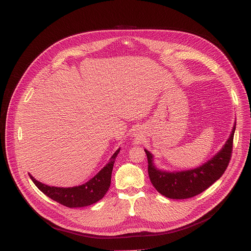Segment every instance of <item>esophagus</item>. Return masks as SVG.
<instances>
[{"label": "esophagus", "mask_w": 251, "mask_h": 251, "mask_svg": "<svg viewBox=\"0 0 251 251\" xmlns=\"http://www.w3.org/2000/svg\"><path fill=\"white\" fill-rule=\"evenodd\" d=\"M134 135H135L134 137H138V135H137V134H134Z\"/></svg>", "instance_id": "esophagus-1"}]
</instances>
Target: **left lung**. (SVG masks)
<instances>
[{
	"instance_id": "left-lung-1",
	"label": "left lung",
	"mask_w": 251,
	"mask_h": 251,
	"mask_svg": "<svg viewBox=\"0 0 251 251\" xmlns=\"http://www.w3.org/2000/svg\"><path fill=\"white\" fill-rule=\"evenodd\" d=\"M236 121L230 135L222 149L209 160L195 169L169 172L158 169L153 162V155L147 149L148 173L153 187L161 195L171 199H186L205 191L226 172L232 151V141Z\"/></svg>"
}]
</instances>
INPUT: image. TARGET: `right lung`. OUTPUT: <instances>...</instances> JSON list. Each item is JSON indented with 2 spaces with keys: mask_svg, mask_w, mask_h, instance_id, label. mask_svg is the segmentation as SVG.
Wrapping results in <instances>:
<instances>
[{
  "mask_svg": "<svg viewBox=\"0 0 251 251\" xmlns=\"http://www.w3.org/2000/svg\"><path fill=\"white\" fill-rule=\"evenodd\" d=\"M120 148L111 155L109 162L105 164L93 178L86 183L74 187H56L46 185L36 180L30 174L29 177L35 186L52 200L69 208L86 207L97 203L104 197L111 183V174L116 156Z\"/></svg>",
  "mask_w": 251,
  "mask_h": 251,
  "instance_id": "obj_1",
  "label": "right lung"
}]
</instances>
